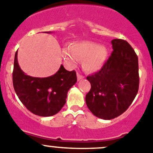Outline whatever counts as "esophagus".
<instances>
[{
    "mask_svg": "<svg viewBox=\"0 0 153 153\" xmlns=\"http://www.w3.org/2000/svg\"><path fill=\"white\" fill-rule=\"evenodd\" d=\"M77 78H78V80H81L82 78H84V76L81 75L79 72H77Z\"/></svg>",
    "mask_w": 153,
    "mask_h": 153,
    "instance_id": "1",
    "label": "esophagus"
}]
</instances>
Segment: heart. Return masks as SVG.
I'll return each instance as SVG.
<instances>
[{"mask_svg": "<svg viewBox=\"0 0 153 153\" xmlns=\"http://www.w3.org/2000/svg\"><path fill=\"white\" fill-rule=\"evenodd\" d=\"M107 56L105 47L92 42L75 43L72 49H64L63 57L71 64H75L78 59H83L82 66L85 71L90 72L98 71L103 65Z\"/></svg>", "mask_w": 153, "mask_h": 153, "instance_id": "b5f03b06", "label": "heart"}]
</instances>
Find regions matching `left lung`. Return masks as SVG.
<instances>
[{"label": "left lung", "instance_id": "8db88e82", "mask_svg": "<svg viewBox=\"0 0 153 153\" xmlns=\"http://www.w3.org/2000/svg\"><path fill=\"white\" fill-rule=\"evenodd\" d=\"M113 51L99 71L87 79L91 89L86 95L87 107L97 117L111 120L125 112L139 88L138 58L128 42L111 41Z\"/></svg>", "mask_w": 153, "mask_h": 153}]
</instances>
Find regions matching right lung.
Here are the masks:
<instances>
[{"label":"right lung","mask_w":153,"mask_h":153,"mask_svg":"<svg viewBox=\"0 0 153 153\" xmlns=\"http://www.w3.org/2000/svg\"><path fill=\"white\" fill-rule=\"evenodd\" d=\"M17 54L18 51L15 54L13 83L22 103L28 111L38 116L50 117L57 114L66 104L69 90L76 83L75 71L69 72L61 65L51 76L31 77L21 69Z\"/></svg>","instance_id":"add662e5"}]
</instances>
